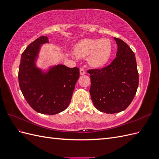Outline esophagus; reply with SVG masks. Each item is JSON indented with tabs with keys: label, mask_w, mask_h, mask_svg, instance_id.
I'll list each match as a JSON object with an SVG mask.
<instances>
[{
	"label": "esophagus",
	"mask_w": 159,
	"mask_h": 159,
	"mask_svg": "<svg viewBox=\"0 0 159 159\" xmlns=\"http://www.w3.org/2000/svg\"><path fill=\"white\" fill-rule=\"evenodd\" d=\"M80 75H84L85 74V71L84 70V69L83 68H81L80 70Z\"/></svg>",
	"instance_id": "esophagus-1"
}]
</instances>
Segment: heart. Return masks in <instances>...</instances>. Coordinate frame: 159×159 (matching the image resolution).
I'll return each instance as SVG.
<instances>
[{
    "instance_id": "heart-1",
    "label": "heart",
    "mask_w": 159,
    "mask_h": 159,
    "mask_svg": "<svg viewBox=\"0 0 159 159\" xmlns=\"http://www.w3.org/2000/svg\"><path fill=\"white\" fill-rule=\"evenodd\" d=\"M112 52V43L108 38L85 39L77 44L74 49V54L78 57H85L90 55L89 64L93 68H102L106 65Z\"/></svg>"
}]
</instances>
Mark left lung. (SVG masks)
I'll list each match as a JSON object with an SVG mask.
<instances>
[{
  "label": "left lung",
  "instance_id": "1",
  "mask_svg": "<svg viewBox=\"0 0 159 159\" xmlns=\"http://www.w3.org/2000/svg\"><path fill=\"white\" fill-rule=\"evenodd\" d=\"M116 57L100 70H89V93L95 108L105 113L122 111L131 104L139 85V74L134 52L122 40L114 38Z\"/></svg>",
  "mask_w": 159,
  "mask_h": 159
}]
</instances>
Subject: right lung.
<instances>
[{
	"instance_id": "obj_1",
	"label": "right lung",
	"mask_w": 159,
	"mask_h": 159,
	"mask_svg": "<svg viewBox=\"0 0 159 159\" xmlns=\"http://www.w3.org/2000/svg\"><path fill=\"white\" fill-rule=\"evenodd\" d=\"M49 43L47 36H40L28 45L22 54L18 82L22 93L36 112L55 115L64 111L71 102L80 77L78 68L58 64L46 71L36 64L41 45Z\"/></svg>"
}]
</instances>
